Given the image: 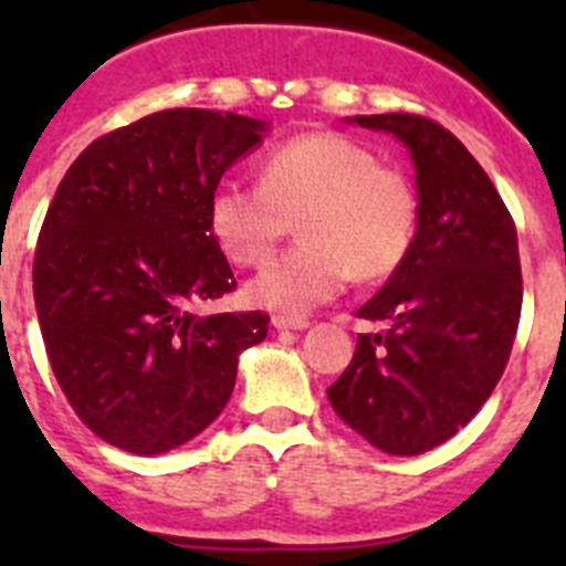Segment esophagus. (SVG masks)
Instances as JSON below:
<instances>
[{"label": "esophagus", "mask_w": 566, "mask_h": 566, "mask_svg": "<svg viewBox=\"0 0 566 566\" xmlns=\"http://www.w3.org/2000/svg\"><path fill=\"white\" fill-rule=\"evenodd\" d=\"M272 326L277 328V332H303V328H308V319L306 317H289V314H274Z\"/></svg>", "instance_id": "obj_1"}]
</instances>
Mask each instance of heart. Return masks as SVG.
<instances>
[{
	"instance_id": "obj_1",
	"label": "heart",
	"mask_w": 566,
	"mask_h": 566,
	"mask_svg": "<svg viewBox=\"0 0 566 566\" xmlns=\"http://www.w3.org/2000/svg\"><path fill=\"white\" fill-rule=\"evenodd\" d=\"M207 221L238 266H263L297 221L303 240L249 283L247 300L306 314L352 274L371 283L397 272L413 249L419 201L408 175L348 135L303 133L269 149L260 184H218Z\"/></svg>"
}]
</instances>
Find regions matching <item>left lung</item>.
Masks as SVG:
<instances>
[{
    "instance_id": "1",
    "label": "left lung",
    "mask_w": 566,
    "mask_h": 566,
    "mask_svg": "<svg viewBox=\"0 0 566 566\" xmlns=\"http://www.w3.org/2000/svg\"><path fill=\"white\" fill-rule=\"evenodd\" d=\"M354 122L411 149L419 223L408 260L357 312L388 328L359 334L328 402L374 448L417 457L459 433L502 379L522 317L516 223L451 129L413 113Z\"/></svg>"
}]
</instances>
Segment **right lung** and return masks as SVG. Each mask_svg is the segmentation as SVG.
<instances>
[{"mask_svg": "<svg viewBox=\"0 0 566 566\" xmlns=\"http://www.w3.org/2000/svg\"><path fill=\"white\" fill-rule=\"evenodd\" d=\"M249 115L175 107L90 144L59 184L33 258L50 368L90 431L155 457L209 428L269 314H195L234 292L209 195L260 144Z\"/></svg>", "mask_w": 566, "mask_h": 566, "instance_id": "add662e5", "label": "right lung"}]
</instances>
